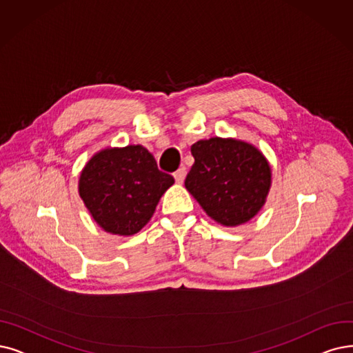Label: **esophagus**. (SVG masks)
<instances>
[{
  "instance_id": "obj_1",
  "label": "esophagus",
  "mask_w": 353,
  "mask_h": 353,
  "mask_svg": "<svg viewBox=\"0 0 353 353\" xmlns=\"http://www.w3.org/2000/svg\"><path fill=\"white\" fill-rule=\"evenodd\" d=\"M174 178H175L178 184H182V182H184V179H185V169L181 168V169H178V171H175Z\"/></svg>"
}]
</instances>
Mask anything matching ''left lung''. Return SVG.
Masks as SVG:
<instances>
[{
    "label": "left lung",
    "instance_id": "left-lung-1",
    "mask_svg": "<svg viewBox=\"0 0 353 353\" xmlns=\"http://www.w3.org/2000/svg\"><path fill=\"white\" fill-rule=\"evenodd\" d=\"M191 153L195 162L185 188L211 219L239 225L262 208L271 185V168L256 148L213 137L194 143Z\"/></svg>",
    "mask_w": 353,
    "mask_h": 353
}]
</instances>
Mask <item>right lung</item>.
I'll return each instance as SVG.
<instances>
[{
	"mask_svg": "<svg viewBox=\"0 0 353 353\" xmlns=\"http://www.w3.org/2000/svg\"><path fill=\"white\" fill-rule=\"evenodd\" d=\"M174 176L159 171L140 145L94 154L79 178V195L94 220L112 234L130 236L150 220Z\"/></svg>",
	"mask_w": 353,
	"mask_h": 353,
	"instance_id": "add662e5",
	"label": "right lung"
}]
</instances>
